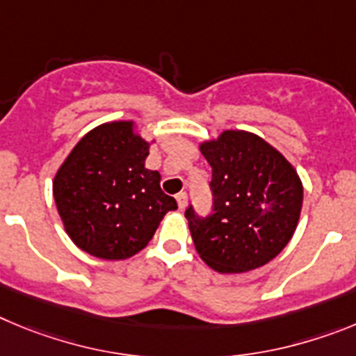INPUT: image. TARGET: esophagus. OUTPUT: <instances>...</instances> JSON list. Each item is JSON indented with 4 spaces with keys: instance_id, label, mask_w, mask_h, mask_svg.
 I'll return each mask as SVG.
<instances>
[{
    "instance_id": "1",
    "label": "esophagus",
    "mask_w": 356,
    "mask_h": 356,
    "mask_svg": "<svg viewBox=\"0 0 356 356\" xmlns=\"http://www.w3.org/2000/svg\"><path fill=\"white\" fill-rule=\"evenodd\" d=\"M175 198H177V206H179V209H181V211L184 209L186 206H188V195H186L184 191H181V193H179Z\"/></svg>"
}]
</instances>
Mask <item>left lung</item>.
<instances>
[{"label": "left lung", "mask_w": 356, "mask_h": 356, "mask_svg": "<svg viewBox=\"0 0 356 356\" xmlns=\"http://www.w3.org/2000/svg\"><path fill=\"white\" fill-rule=\"evenodd\" d=\"M213 168V214L186 209L198 255L218 273L268 264L293 238L303 204L296 168L261 136L225 129L200 145Z\"/></svg>", "instance_id": "obj_1"}]
</instances>
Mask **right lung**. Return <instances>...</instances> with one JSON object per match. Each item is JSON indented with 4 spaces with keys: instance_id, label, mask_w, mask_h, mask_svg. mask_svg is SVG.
Masks as SVG:
<instances>
[{
    "instance_id": "1",
    "label": "right lung",
    "mask_w": 356,
    "mask_h": 356,
    "mask_svg": "<svg viewBox=\"0 0 356 356\" xmlns=\"http://www.w3.org/2000/svg\"><path fill=\"white\" fill-rule=\"evenodd\" d=\"M134 120H113L83 136L53 179V197L63 229L78 248L106 261L142 252L174 197L163 193L158 170L145 159L150 145Z\"/></svg>"
}]
</instances>
